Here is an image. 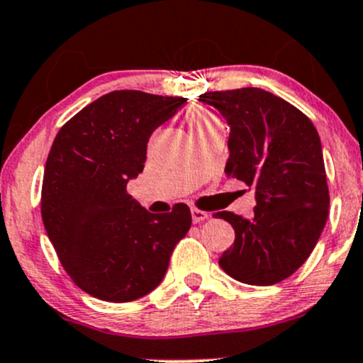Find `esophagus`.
Instances as JSON below:
<instances>
[{"mask_svg":"<svg viewBox=\"0 0 363 363\" xmlns=\"http://www.w3.org/2000/svg\"><path fill=\"white\" fill-rule=\"evenodd\" d=\"M191 216H193L194 223H201V221L208 220V218H209L206 211H201V209H196V208L191 209Z\"/></svg>","mask_w":363,"mask_h":363,"instance_id":"1","label":"esophagus"}]
</instances>
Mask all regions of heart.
I'll use <instances>...</instances> for the list:
<instances>
[{
	"label": "heart",
	"mask_w": 363,
	"mask_h": 363,
	"mask_svg": "<svg viewBox=\"0 0 363 363\" xmlns=\"http://www.w3.org/2000/svg\"><path fill=\"white\" fill-rule=\"evenodd\" d=\"M186 123L189 126L193 137H198V135H203L209 132V130L221 126L218 118L203 106L189 108L186 113Z\"/></svg>",
	"instance_id": "heart-1"
}]
</instances>
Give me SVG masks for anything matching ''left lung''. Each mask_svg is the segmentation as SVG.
I'll list each match as a JSON object with an SVG mask.
<instances>
[{"mask_svg": "<svg viewBox=\"0 0 363 363\" xmlns=\"http://www.w3.org/2000/svg\"><path fill=\"white\" fill-rule=\"evenodd\" d=\"M199 101L230 125L225 172L255 191L252 218L216 213L235 230L220 267L250 286L287 279L311 255L326 225L330 193L311 120L259 87L204 93Z\"/></svg>", "mask_w": 363, "mask_h": 363, "instance_id": "left-lung-1", "label": "left lung"}]
</instances>
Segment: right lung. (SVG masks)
<instances>
[{
  "label": "right lung",
  "instance_id": "right-lung-1",
  "mask_svg": "<svg viewBox=\"0 0 363 363\" xmlns=\"http://www.w3.org/2000/svg\"><path fill=\"white\" fill-rule=\"evenodd\" d=\"M184 103L177 96L113 91L72 116L52 143L43 226L65 272L93 298L128 303L154 291L191 228L186 204L154 215L126 193L143 170L150 135Z\"/></svg>",
  "mask_w": 363,
  "mask_h": 363
}]
</instances>
